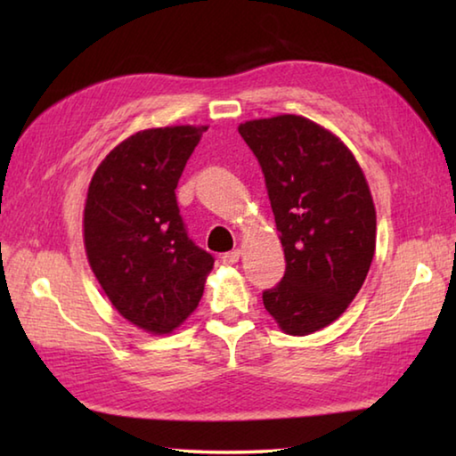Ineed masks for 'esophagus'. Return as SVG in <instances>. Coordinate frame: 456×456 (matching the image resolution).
Masks as SVG:
<instances>
[{
  "instance_id": "obj_1",
  "label": "esophagus",
  "mask_w": 456,
  "mask_h": 456,
  "mask_svg": "<svg viewBox=\"0 0 456 456\" xmlns=\"http://www.w3.org/2000/svg\"><path fill=\"white\" fill-rule=\"evenodd\" d=\"M239 257H241V251H239V249H233V251L225 253V256L221 257V261H223V264H225V265H235L237 261H239Z\"/></svg>"
}]
</instances>
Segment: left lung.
I'll use <instances>...</instances> for the list:
<instances>
[{"instance_id": "8db88e82", "label": "left lung", "mask_w": 456, "mask_h": 456, "mask_svg": "<svg viewBox=\"0 0 456 456\" xmlns=\"http://www.w3.org/2000/svg\"><path fill=\"white\" fill-rule=\"evenodd\" d=\"M259 160L285 256L281 281L264 291L285 334L338 320L364 283L376 249L366 176L342 141L296 114L239 126Z\"/></svg>"}]
</instances>
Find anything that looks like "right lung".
Here are the masks:
<instances>
[{
  "instance_id": "1",
  "label": "right lung",
  "mask_w": 456,
  "mask_h": 456,
  "mask_svg": "<svg viewBox=\"0 0 456 456\" xmlns=\"http://www.w3.org/2000/svg\"><path fill=\"white\" fill-rule=\"evenodd\" d=\"M205 130H141L106 154L88 187L92 272L122 318L151 334H171L195 312L215 264L187 235L175 195Z\"/></svg>"
}]
</instances>
